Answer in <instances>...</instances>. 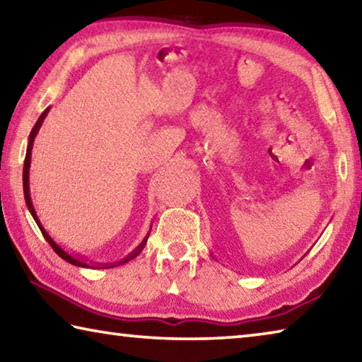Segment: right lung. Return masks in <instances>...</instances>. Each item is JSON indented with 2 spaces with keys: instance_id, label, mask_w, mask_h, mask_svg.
I'll list each match as a JSON object with an SVG mask.
<instances>
[{
  "instance_id": "obj_1",
  "label": "right lung",
  "mask_w": 362,
  "mask_h": 362,
  "mask_svg": "<svg viewBox=\"0 0 362 362\" xmlns=\"http://www.w3.org/2000/svg\"><path fill=\"white\" fill-rule=\"evenodd\" d=\"M47 113H49V107L45 110V112L41 113L38 121H36V124L33 126L32 132H30L28 145H27V155H25V163H23V196H25V203H27V207H28L30 214H32V217L35 218V222H36V225H38V228L41 230L42 236L46 238V241H47L49 244H51V247H52L54 250H56V254H57L59 257H62V259H64L65 262L71 263V265L81 267V268H113V267H118V265H124V263H127V262L132 260V259H136V257H137L140 252H142V249L145 247V244H146V240H148L150 233L144 238V241L140 243L139 246H137L136 249H134L129 255H126L122 260L115 262V263H95V262H93V260L86 259V257H81V255H71V254L66 252L65 249L60 247L59 244H57L56 241H54L51 236H49V233L45 230V226L41 225L38 216H36V211H35L33 203H32V196H30V180H28V175H30V163H32V148H33L35 137H36V134H38L40 127H41V124H42V121H45Z\"/></svg>"
}]
</instances>
